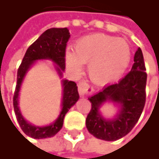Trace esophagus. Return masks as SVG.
I'll list each match as a JSON object with an SVG mask.
<instances>
[{
	"label": "esophagus",
	"mask_w": 159,
	"mask_h": 159,
	"mask_svg": "<svg viewBox=\"0 0 159 159\" xmlns=\"http://www.w3.org/2000/svg\"><path fill=\"white\" fill-rule=\"evenodd\" d=\"M93 88L90 86V84L84 81H81L78 83V92L81 96H84L88 93H92Z\"/></svg>",
	"instance_id": "esophagus-1"
}]
</instances>
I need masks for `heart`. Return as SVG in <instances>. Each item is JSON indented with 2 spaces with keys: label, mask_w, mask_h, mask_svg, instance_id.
<instances>
[{
  "label": "heart",
  "mask_w": 159,
  "mask_h": 159,
  "mask_svg": "<svg viewBox=\"0 0 159 159\" xmlns=\"http://www.w3.org/2000/svg\"><path fill=\"white\" fill-rule=\"evenodd\" d=\"M66 62L73 71L88 64L90 78L97 84H108L119 79L127 69L131 51L123 39L105 34H92L78 39L75 51H66Z\"/></svg>",
  "instance_id": "b5f03b06"
}]
</instances>
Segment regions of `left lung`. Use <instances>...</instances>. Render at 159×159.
I'll return each instance as SVG.
<instances>
[{"mask_svg":"<svg viewBox=\"0 0 159 159\" xmlns=\"http://www.w3.org/2000/svg\"><path fill=\"white\" fill-rule=\"evenodd\" d=\"M132 70L117 84L106 85L101 91L90 97L91 110L85 124L95 137L105 141H116L128 134L138 121L145 104L147 75L143 52L138 48L134 58ZM106 101L118 103L120 112L112 120L104 119L99 113L100 106Z\"/></svg>","mask_w":159,"mask_h":159,"instance_id":"1","label":"left lung"}]
</instances>
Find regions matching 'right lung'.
Here are the masks:
<instances>
[{
    "label": "right lung",
    "instance_id": "1",
    "mask_svg": "<svg viewBox=\"0 0 159 159\" xmlns=\"http://www.w3.org/2000/svg\"><path fill=\"white\" fill-rule=\"evenodd\" d=\"M69 30L64 28H49L46 30L33 44L27 48L23 61L17 71V83L14 94V109L17 121L22 131L27 135L35 139H43L54 136L62 127L63 119L68 111L76 103L79 98L77 85L73 81L62 80L63 95L62 109L58 119L50 125L39 127L28 123L22 116L18 107V95L23 79L32 66L34 61L38 60L48 59L54 61L58 74L61 76L62 71L65 69V51L67 42L70 39Z\"/></svg>",
    "mask_w": 159,
    "mask_h": 159
}]
</instances>
